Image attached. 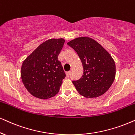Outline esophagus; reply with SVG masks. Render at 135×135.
Masks as SVG:
<instances>
[{"mask_svg":"<svg viewBox=\"0 0 135 135\" xmlns=\"http://www.w3.org/2000/svg\"><path fill=\"white\" fill-rule=\"evenodd\" d=\"M70 73H71V71H67V72L66 73V76H67V77H69V76H70Z\"/></svg>","mask_w":135,"mask_h":135,"instance_id":"obj_1","label":"esophagus"}]
</instances>
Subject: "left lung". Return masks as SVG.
I'll list each match as a JSON object with an SVG mask.
<instances>
[{"mask_svg":"<svg viewBox=\"0 0 135 135\" xmlns=\"http://www.w3.org/2000/svg\"><path fill=\"white\" fill-rule=\"evenodd\" d=\"M67 44L77 53L83 67L82 76L72 81L76 90L86 98H96L104 94L115 78L116 66L112 56L90 37H78Z\"/></svg>","mask_w":135,"mask_h":135,"instance_id":"obj_1","label":"left lung"}]
</instances>
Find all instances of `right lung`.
I'll use <instances>...</instances> for the list:
<instances>
[{
    "instance_id": "1",
    "label": "right lung",
    "mask_w": 135,
    "mask_h": 135,
    "mask_svg": "<svg viewBox=\"0 0 135 135\" xmlns=\"http://www.w3.org/2000/svg\"><path fill=\"white\" fill-rule=\"evenodd\" d=\"M64 38H52L40 44L23 62L21 78L25 87L33 97L47 99L59 93L66 76L58 55Z\"/></svg>"
}]
</instances>
